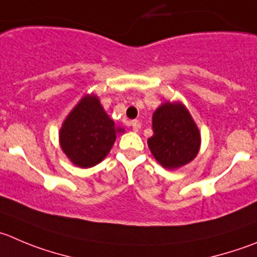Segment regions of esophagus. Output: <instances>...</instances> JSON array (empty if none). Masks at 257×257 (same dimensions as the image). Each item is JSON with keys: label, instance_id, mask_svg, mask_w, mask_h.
<instances>
[{"label": "esophagus", "instance_id": "34e87169", "mask_svg": "<svg viewBox=\"0 0 257 257\" xmlns=\"http://www.w3.org/2000/svg\"><path fill=\"white\" fill-rule=\"evenodd\" d=\"M131 126H133V130L134 131H139L140 130V122L138 121V119H134V121H131Z\"/></svg>", "mask_w": 257, "mask_h": 257}]
</instances>
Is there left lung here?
Returning <instances> with one entry per match:
<instances>
[{
	"mask_svg": "<svg viewBox=\"0 0 257 257\" xmlns=\"http://www.w3.org/2000/svg\"><path fill=\"white\" fill-rule=\"evenodd\" d=\"M153 131L148 145L164 168H180L197 156L200 134L182 103L161 104L154 112Z\"/></svg>",
	"mask_w": 257,
	"mask_h": 257,
	"instance_id": "left-lung-1",
	"label": "left lung"
}]
</instances>
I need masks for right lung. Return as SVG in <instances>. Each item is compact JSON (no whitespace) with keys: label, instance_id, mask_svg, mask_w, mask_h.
Returning a JSON list of instances; mask_svg holds the SVG:
<instances>
[{"label":"right lung","instance_id":"obj_1","mask_svg":"<svg viewBox=\"0 0 257 257\" xmlns=\"http://www.w3.org/2000/svg\"><path fill=\"white\" fill-rule=\"evenodd\" d=\"M118 131L98 98L85 96L63 123L60 145L77 167L90 168L106 158Z\"/></svg>","mask_w":257,"mask_h":257}]
</instances>
